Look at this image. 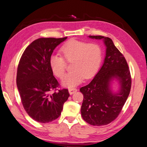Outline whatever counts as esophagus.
Instances as JSON below:
<instances>
[{
    "label": "esophagus",
    "mask_w": 147,
    "mask_h": 147,
    "mask_svg": "<svg viewBox=\"0 0 147 147\" xmlns=\"http://www.w3.org/2000/svg\"><path fill=\"white\" fill-rule=\"evenodd\" d=\"M77 91V89L76 88H69V92L71 95L73 94L76 92Z\"/></svg>",
    "instance_id": "1"
}]
</instances>
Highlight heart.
<instances>
[{"mask_svg": "<svg viewBox=\"0 0 147 147\" xmlns=\"http://www.w3.org/2000/svg\"><path fill=\"white\" fill-rule=\"evenodd\" d=\"M60 51L66 61L72 62V71L65 74L61 82L66 87H75L82 82L83 78L88 79L92 76L101 60V50L96 43L70 40L61 48ZM64 59L56 54L50 56V67L55 75L59 78H62L65 73L66 62Z\"/></svg>", "mask_w": 147, "mask_h": 147, "instance_id": "b5f03b06", "label": "heart"}]
</instances>
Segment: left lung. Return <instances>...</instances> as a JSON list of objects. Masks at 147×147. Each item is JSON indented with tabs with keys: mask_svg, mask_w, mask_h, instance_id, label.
Here are the masks:
<instances>
[{
	"mask_svg": "<svg viewBox=\"0 0 147 147\" xmlns=\"http://www.w3.org/2000/svg\"><path fill=\"white\" fill-rule=\"evenodd\" d=\"M102 39L106 47L102 65L87 85L80 89L83 95L81 108L83 119L90 125L100 126L111 123L119 115L130 93L131 78L123 55L108 37L89 36ZM116 81L119 88L113 90Z\"/></svg>",
	"mask_w": 147,
	"mask_h": 147,
	"instance_id": "1",
	"label": "left lung"
}]
</instances>
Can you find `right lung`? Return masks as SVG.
<instances>
[{
  "mask_svg": "<svg viewBox=\"0 0 147 147\" xmlns=\"http://www.w3.org/2000/svg\"><path fill=\"white\" fill-rule=\"evenodd\" d=\"M67 38L37 39L28 46L20 60L16 85L22 105L28 115L40 123L57 119L69 96L65 88L51 94L59 84L50 67V56Z\"/></svg>",
  "mask_w": 147,
  "mask_h": 147,
  "instance_id": "right-lung-1",
  "label": "right lung"
}]
</instances>
